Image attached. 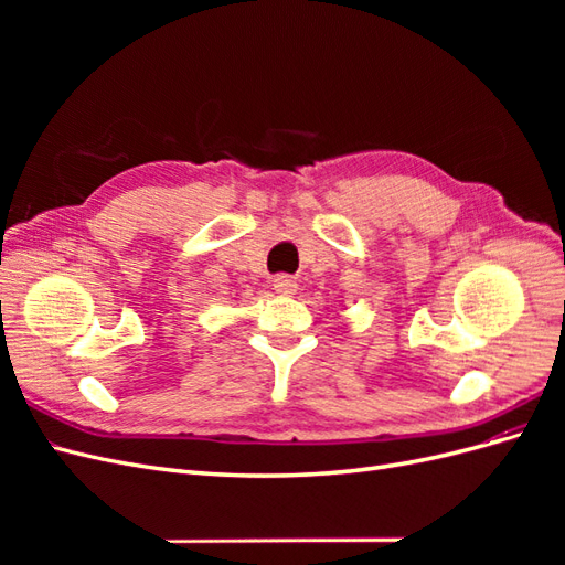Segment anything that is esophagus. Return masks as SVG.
Wrapping results in <instances>:
<instances>
[{
	"label": "esophagus",
	"mask_w": 565,
	"mask_h": 565,
	"mask_svg": "<svg viewBox=\"0 0 565 565\" xmlns=\"http://www.w3.org/2000/svg\"><path fill=\"white\" fill-rule=\"evenodd\" d=\"M273 287H276V292H282V295H292L295 289H297V278H292V276H276L273 278Z\"/></svg>",
	"instance_id": "obj_1"
}]
</instances>
